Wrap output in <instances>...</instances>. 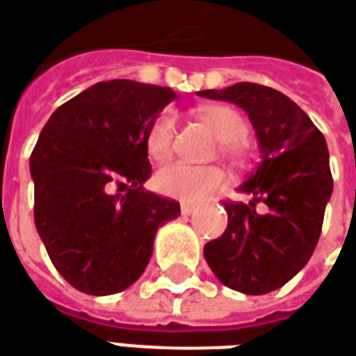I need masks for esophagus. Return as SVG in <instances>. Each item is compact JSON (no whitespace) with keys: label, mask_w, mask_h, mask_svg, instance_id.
Wrapping results in <instances>:
<instances>
[{"label":"esophagus","mask_w":356,"mask_h":356,"mask_svg":"<svg viewBox=\"0 0 356 356\" xmlns=\"http://www.w3.org/2000/svg\"><path fill=\"white\" fill-rule=\"evenodd\" d=\"M195 213V204H191V202H181V215L189 216Z\"/></svg>","instance_id":"34e87169"}]
</instances>
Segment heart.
<instances>
[{"label":"heart","mask_w":356,"mask_h":356,"mask_svg":"<svg viewBox=\"0 0 356 356\" xmlns=\"http://www.w3.org/2000/svg\"><path fill=\"white\" fill-rule=\"evenodd\" d=\"M199 118L209 126L220 141V152L232 159L244 155V140L248 136V124L230 106H207L199 110ZM177 134V118L173 112H163L157 116L147 131V154L154 161H167L173 154ZM225 185V173L218 167L173 163L163 167L155 175V187L161 195L179 201H201L209 193Z\"/></svg>","instance_id":"heart-1"}]
</instances>
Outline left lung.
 Instances as JSON below:
<instances>
[{"instance_id": "8db88e82", "label": "left lung", "mask_w": 356, "mask_h": 356, "mask_svg": "<svg viewBox=\"0 0 356 356\" xmlns=\"http://www.w3.org/2000/svg\"><path fill=\"white\" fill-rule=\"evenodd\" d=\"M199 96L240 106L250 118L262 159L238 187L250 202H225L228 227L204 244V260L230 289L262 296L309 262L333 193L323 134L286 94L238 82ZM262 202L264 211L255 213Z\"/></svg>"}]
</instances>
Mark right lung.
I'll use <instances>...</instances> for the list:
<instances>
[{
	"label": "right lung",
	"mask_w": 356,
	"mask_h": 356,
	"mask_svg": "<svg viewBox=\"0 0 356 356\" xmlns=\"http://www.w3.org/2000/svg\"><path fill=\"white\" fill-rule=\"evenodd\" d=\"M177 94L108 80L58 106L33 149L35 227L56 272L88 296H110L143 274L157 228L181 215L143 183L147 131Z\"/></svg>",
	"instance_id": "right-lung-1"
}]
</instances>
